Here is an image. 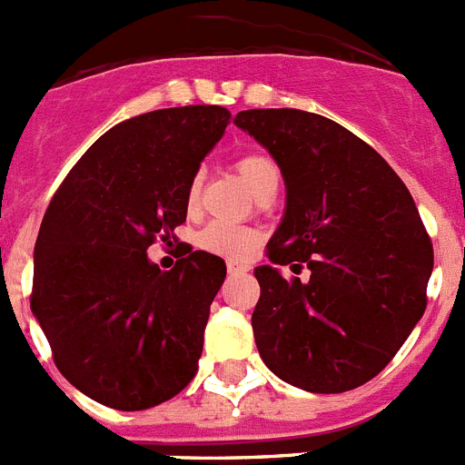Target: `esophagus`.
Instances as JSON below:
<instances>
[{"instance_id":"esophagus-1","label":"esophagus","mask_w":465,"mask_h":465,"mask_svg":"<svg viewBox=\"0 0 465 465\" xmlns=\"http://www.w3.org/2000/svg\"><path fill=\"white\" fill-rule=\"evenodd\" d=\"M226 269H229V274H243V272H248V264H243V262H229L226 264Z\"/></svg>"}]
</instances>
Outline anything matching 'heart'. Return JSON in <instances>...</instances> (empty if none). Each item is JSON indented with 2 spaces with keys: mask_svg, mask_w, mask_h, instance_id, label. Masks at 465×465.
I'll return each mask as SVG.
<instances>
[{
  "mask_svg": "<svg viewBox=\"0 0 465 465\" xmlns=\"http://www.w3.org/2000/svg\"><path fill=\"white\" fill-rule=\"evenodd\" d=\"M236 173L243 179V184L252 191V193H260L262 189H267L269 184H279V167L267 153H245L236 160ZM198 193H201V179H193L189 186V193H186V203L189 208H193L198 201ZM198 243H201L203 251L214 252V255L224 257H248L252 252V248L257 245V233L251 229H243V226L224 224V222H213L201 232L198 236Z\"/></svg>",
  "mask_w": 465,
  "mask_h": 465,
  "instance_id": "heart-1",
  "label": "heart"
}]
</instances>
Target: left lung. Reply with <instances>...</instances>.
<instances>
[{"label": "left lung", "mask_w": 465, "mask_h": 465, "mask_svg": "<svg viewBox=\"0 0 465 465\" xmlns=\"http://www.w3.org/2000/svg\"><path fill=\"white\" fill-rule=\"evenodd\" d=\"M286 184L255 269L252 333L269 371L307 392H345L383 371L425 312L432 243L395 170L342 124L295 108L241 111ZM279 263L308 264L283 280Z\"/></svg>", "instance_id": "8db88e82"}]
</instances>
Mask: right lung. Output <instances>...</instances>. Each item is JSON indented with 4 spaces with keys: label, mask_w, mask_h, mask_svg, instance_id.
I'll return each instance as SVG.
<instances>
[{
    "label": "right lung",
    "mask_w": 465,
    "mask_h": 465,
    "mask_svg": "<svg viewBox=\"0 0 465 465\" xmlns=\"http://www.w3.org/2000/svg\"><path fill=\"white\" fill-rule=\"evenodd\" d=\"M229 118L222 106H182L124 120L87 148L46 208L30 307L58 371L99 404L142 411L196 376L226 264L186 248L160 272L146 251L186 222L191 182Z\"/></svg>",
    "instance_id": "add662e5"
}]
</instances>
